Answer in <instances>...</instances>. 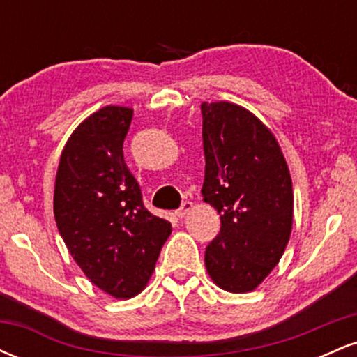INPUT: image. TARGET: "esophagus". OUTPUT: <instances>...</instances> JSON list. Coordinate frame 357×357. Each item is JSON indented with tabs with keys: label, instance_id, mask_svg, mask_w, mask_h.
<instances>
[{
	"label": "esophagus",
	"instance_id": "1",
	"mask_svg": "<svg viewBox=\"0 0 357 357\" xmlns=\"http://www.w3.org/2000/svg\"><path fill=\"white\" fill-rule=\"evenodd\" d=\"M191 210H192V203L191 202H183L181 208H179V210L176 211V215H178L179 218H183V216H186Z\"/></svg>",
	"mask_w": 357,
	"mask_h": 357
}]
</instances>
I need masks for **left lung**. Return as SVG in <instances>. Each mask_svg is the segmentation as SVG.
Wrapping results in <instances>:
<instances>
[{
  "label": "left lung",
  "mask_w": 357,
  "mask_h": 357,
  "mask_svg": "<svg viewBox=\"0 0 357 357\" xmlns=\"http://www.w3.org/2000/svg\"><path fill=\"white\" fill-rule=\"evenodd\" d=\"M203 202L221 218L204 265L220 289L255 290L289 243L294 191L275 136L250 110L231 102H203Z\"/></svg>",
  "instance_id": "left-lung-1"
}]
</instances>
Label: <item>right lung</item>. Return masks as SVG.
Wrapping results in <instances>:
<instances>
[{"label": "right lung", "mask_w": 357, "mask_h": 357, "mask_svg": "<svg viewBox=\"0 0 357 357\" xmlns=\"http://www.w3.org/2000/svg\"><path fill=\"white\" fill-rule=\"evenodd\" d=\"M132 112L107 105L73 130L61 151L53 195L56 227L73 260L116 298L142 292L171 235L169 221L146 210L124 162Z\"/></svg>", "instance_id": "right-lung-1"}]
</instances>
